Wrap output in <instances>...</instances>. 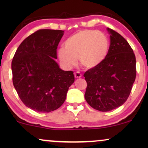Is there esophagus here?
<instances>
[{
    "label": "esophagus",
    "instance_id": "obj_1",
    "mask_svg": "<svg viewBox=\"0 0 148 148\" xmlns=\"http://www.w3.org/2000/svg\"><path fill=\"white\" fill-rule=\"evenodd\" d=\"M75 78H79V77H82V73H80V72H79V71H77V72H76V73H75Z\"/></svg>",
    "mask_w": 148,
    "mask_h": 148
}]
</instances>
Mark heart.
<instances>
[{
  "label": "heart",
  "mask_w": 148,
  "mask_h": 148,
  "mask_svg": "<svg viewBox=\"0 0 148 148\" xmlns=\"http://www.w3.org/2000/svg\"><path fill=\"white\" fill-rule=\"evenodd\" d=\"M109 41L103 33L84 29L77 32L64 42V48L58 50V58L67 67L79 62L83 67L94 69L100 65L108 55Z\"/></svg>",
  "instance_id": "heart-1"
}]
</instances>
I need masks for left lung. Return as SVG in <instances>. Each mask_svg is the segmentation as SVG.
I'll list each match as a JSON object with an SVG mask.
<instances>
[{"label":"left lung","mask_w":148,"mask_h":148,"mask_svg":"<svg viewBox=\"0 0 148 148\" xmlns=\"http://www.w3.org/2000/svg\"><path fill=\"white\" fill-rule=\"evenodd\" d=\"M110 47L100 65L90 69L84 76L87 82L85 98L93 108L108 112L121 106L130 95L136 77V59L126 40L108 28Z\"/></svg>","instance_id":"8db88e82"}]
</instances>
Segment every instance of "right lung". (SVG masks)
Listing matches in <instances>:
<instances>
[{
    "label": "right lung",
    "instance_id": "1",
    "mask_svg": "<svg viewBox=\"0 0 148 148\" xmlns=\"http://www.w3.org/2000/svg\"><path fill=\"white\" fill-rule=\"evenodd\" d=\"M62 30L39 29L26 38L16 50L11 63L13 84L22 102L39 112L62 106L73 72L60 69L55 60Z\"/></svg>",
    "mask_w": 148,
    "mask_h": 148
}]
</instances>
